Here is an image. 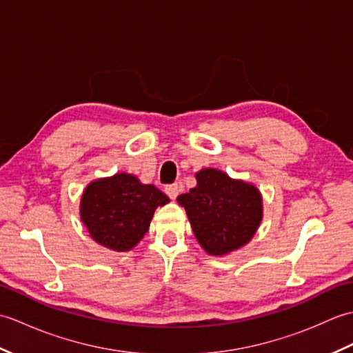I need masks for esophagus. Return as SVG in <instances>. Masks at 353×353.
<instances>
[{
    "instance_id": "1",
    "label": "esophagus",
    "mask_w": 353,
    "mask_h": 353,
    "mask_svg": "<svg viewBox=\"0 0 353 353\" xmlns=\"http://www.w3.org/2000/svg\"><path fill=\"white\" fill-rule=\"evenodd\" d=\"M179 185L177 183H171V185H167L165 186V192H167V196L171 199V200H176V197L179 196Z\"/></svg>"
}]
</instances>
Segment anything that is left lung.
<instances>
[{"instance_id":"left-lung-1","label":"left lung","mask_w":353,"mask_h":353,"mask_svg":"<svg viewBox=\"0 0 353 353\" xmlns=\"http://www.w3.org/2000/svg\"><path fill=\"white\" fill-rule=\"evenodd\" d=\"M196 179V188L177 201L200 245L209 254H226L249 243L262 220L259 191L215 168L201 170Z\"/></svg>"}]
</instances>
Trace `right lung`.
Returning a JSON list of instances; mask_svg holds the SVG:
<instances>
[{
    "label": "right lung",
    "mask_w": 353,
    "mask_h": 353,
    "mask_svg": "<svg viewBox=\"0 0 353 353\" xmlns=\"http://www.w3.org/2000/svg\"><path fill=\"white\" fill-rule=\"evenodd\" d=\"M168 201L154 185H142L134 176L119 172L88 185L80 216L97 243L127 252L144 238L154 209Z\"/></svg>",
    "instance_id": "obj_1"
}]
</instances>
